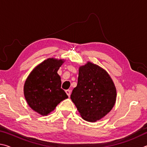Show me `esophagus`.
<instances>
[{"mask_svg":"<svg viewBox=\"0 0 147 147\" xmlns=\"http://www.w3.org/2000/svg\"><path fill=\"white\" fill-rule=\"evenodd\" d=\"M65 93L67 94L69 97H70V95H71V91L69 90V89H67V90L65 91Z\"/></svg>","mask_w":147,"mask_h":147,"instance_id":"esophagus-1","label":"esophagus"}]
</instances>
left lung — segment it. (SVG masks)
I'll list each match as a JSON object with an SVG mask.
<instances>
[{"mask_svg": "<svg viewBox=\"0 0 147 147\" xmlns=\"http://www.w3.org/2000/svg\"><path fill=\"white\" fill-rule=\"evenodd\" d=\"M116 98L115 84L105 69L90 61L80 67L71 98L83 119L100 120L112 109Z\"/></svg>", "mask_w": 147, "mask_h": 147, "instance_id": "8db88e82", "label": "left lung"}]
</instances>
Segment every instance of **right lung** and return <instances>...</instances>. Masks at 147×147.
<instances>
[{
    "label": "right lung",
    "mask_w": 147,
    "mask_h": 147,
    "mask_svg": "<svg viewBox=\"0 0 147 147\" xmlns=\"http://www.w3.org/2000/svg\"><path fill=\"white\" fill-rule=\"evenodd\" d=\"M64 62L63 59H45L31 71L24 82V95L27 104L41 115H49L68 98L61 88V78L58 74Z\"/></svg>",
    "instance_id": "right-lung-1"
}]
</instances>
